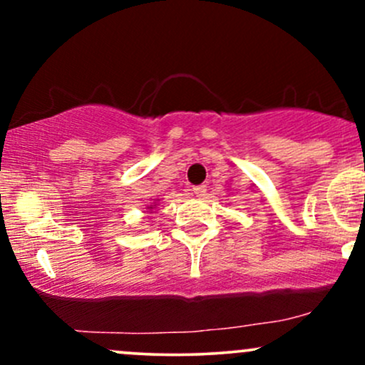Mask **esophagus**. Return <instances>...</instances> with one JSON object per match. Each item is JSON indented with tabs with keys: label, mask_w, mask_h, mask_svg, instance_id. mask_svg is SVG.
<instances>
[{
	"label": "esophagus",
	"mask_w": 365,
	"mask_h": 365,
	"mask_svg": "<svg viewBox=\"0 0 365 365\" xmlns=\"http://www.w3.org/2000/svg\"><path fill=\"white\" fill-rule=\"evenodd\" d=\"M206 185H197V187H194L192 188V194H194L195 197H204L206 195Z\"/></svg>",
	"instance_id": "obj_1"
}]
</instances>
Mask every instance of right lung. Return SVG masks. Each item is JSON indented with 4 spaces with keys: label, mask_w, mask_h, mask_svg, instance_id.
I'll list each match as a JSON object with an SVG mask.
<instances>
[{
    "label": "right lung",
    "mask_w": 365,
    "mask_h": 365,
    "mask_svg": "<svg viewBox=\"0 0 365 365\" xmlns=\"http://www.w3.org/2000/svg\"><path fill=\"white\" fill-rule=\"evenodd\" d=\"M156 206H158V204H156V202H154V204H150V206H148V209H149V211H153V209H154V207H156Z\"/></svg>",
    "instance_id": "obj_1"
}]
</instances>
